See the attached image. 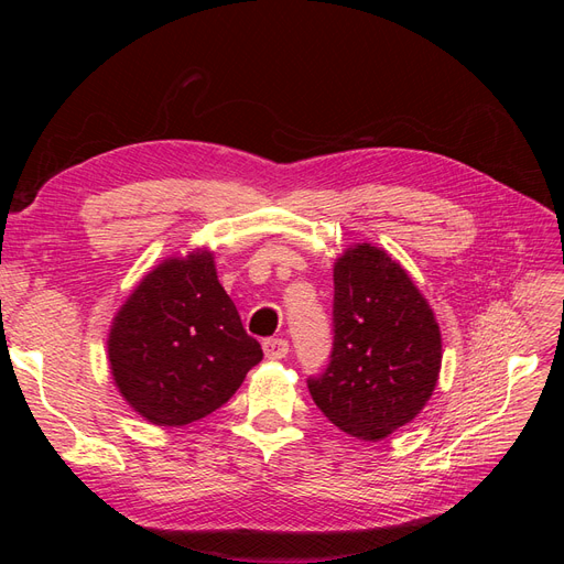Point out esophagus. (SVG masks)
Returning a JSON list of instances; mask_svg holds the SVG:
<instances>
[{
	"label": "esophagus",
	"instance_id": "obj_1",
	"mask_svg": "<svg viewBox=\"0 0 564 564\" xmlns=\"http://www.w3.org/2000/svg\"><path fill=\"white\" fill-rule=\"evenodd\" d=\"M263 352L268 360H282V357L289 355V344L284 338H268L263 340Z\"/></svg>",
	"mask_w": 564,
	"mask_h": 564
}]
</instances>
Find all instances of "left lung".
I'll return each mask as SVG.
<instances>
[{"label": "left lung", "instance_id": "obj_1", "mask_svg": "<svg viewBox=\"0 0 564 564\" xmlns=\"http://www.w3.org/2000/svg\"><path fill=\"white\" fill-rule=\"evenodd\" d=\"M440 367V324L409 272L381 247L344 249L334 263L332 362L308 381L322 414L379 442L421 414Z\"/></svg>", "mask_w": 564, "mask_h": 564}]
</instances>
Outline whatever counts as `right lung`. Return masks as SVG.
Returning a JSON list of instances; mask_svg holds the SVG:
<instances>
[{"label": "right lung", "instance_id": "add662e5", "mask_svg": "<svg viewBox=\"0 0 564 564\" xmlns=\"http://www.w3.org/2000/svg\"><path fill=\"white\" fill-rule=\"evenodd\" d=\"M263 360L220 286L214 251L169 256L133 286L108 334L119 395L155 425H187L224 406Z\"/></svg>", "mask_w": 564, "mask_h": 564}]
</instances>
